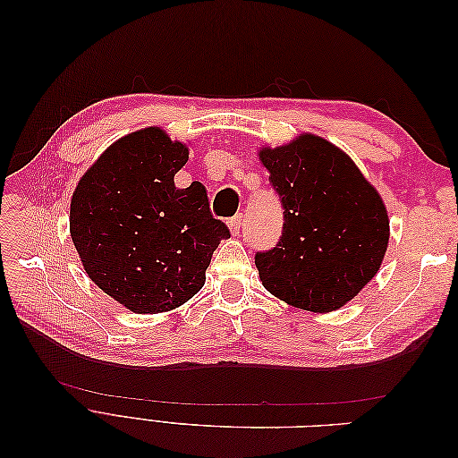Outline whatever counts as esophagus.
Listing matches in <instances>:
<instances>
[{
  "instance_id": "1",
  "label": "esophagus",
  "mask_w": 458,
  "mask_h": 458,
  "mask_svg": "<svg viewBox=\"0 0 458 458\" xmlns=\"http://www.w3.org/2000/svg\"><path fill=\"white\" fill-rule=\"evenodd\" d=\"M241 224H242V214H237L234 217H231L229 219V229H231V233L234 234V237H237V234L241 233Z\"/></svg>"
}]
</instances>
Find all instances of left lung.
Instances as JSON below:
<instances>
[{
    "label": "left lung",
    "instance_id": "left-lung-1",
    "mask_svg": "<svg viewBox=\"0 0 458 458\" xmlns=\"http://www.w3.org/2000/svg\"><path fill=\"white\" fill-rule=\"evenodd\" d=\"M259 160L284 208L279 242L256 254L263 286L293 308L340 310L382 266L390 219L378 191L318 135L263 147Z\"/></svg>",
    "mask_w": 458,
    "mask_h": 458
}]
</instances>
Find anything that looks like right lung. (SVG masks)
I'll use <instances>...</instances> for the list:
<instances>
[{
    "label": "right lung",
    "mask_w": 458,
    "mask_h": 458,
    "mask_svg": "<svg viewBox=\"0 0 458 458\" xmlns=\"http://www.w3.org/2000/svg\"><path fill=\"white\" fill-rule=\"evenodd\" d=\"M187 160V145L145 128L110 145L72 195L71 237L88 276L133 313L195 296L219 241L231 237L202 183L175 187Z\"/></svg>",
    "instance_id": "obj_1"
}]
</instances>
